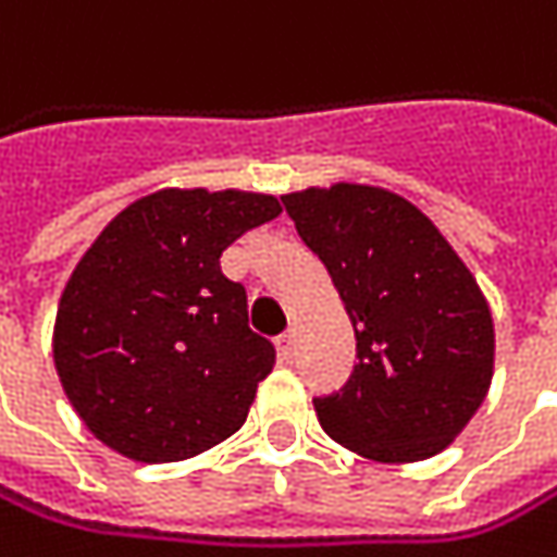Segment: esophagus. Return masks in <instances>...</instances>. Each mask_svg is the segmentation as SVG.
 Instances as JSON below:
<instances>
[{"label": "esophagus", "mask_w": 557, "mask_h": 557, "mask_svg": "<svg viewBox=\"0 0 557 557\" xmlns=\"http://www.w3.org/2000/svg\"><path fill=\"white\" fill-rule=\"evenodd\" d=\"M275 345H278V357H282L285 363H292L294 360V332L278 335V338H275Z\"/></svg>", "instance_id": "34e87169"}]
</instances>
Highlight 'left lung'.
I'll return each mask as SVG.
<instances>
[{
  "instance_id": "8db88e82",
  "label": "left lung",
  "mask_w": 557,
  "mask_h": 557,
  "mask_svg": "<svg viewBox=\"0 0 557 557\" xmlns=\"http://www.w3.org/2000/svg\"><path fill=\"white\" fill-rule=\"evenodd\" d=\"M282 203L357 335L348 385L313 401L322 430L379 463L445 451L492 385L495 329L473 272L423 209L385 187H304Z\"/></svg>"
}]
</instances>
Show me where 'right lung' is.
<instances>
[{"label": "right lung", "instance_id": "right-lung-1", "mask_svg": "<svg viewBox=\"0 0 557 557\" xmlns=\"http://www.w3.org/2000/svg\"><path fill=\"white\" fill-rule=\"evenodd\" d=\"M278 212L272 194L162 187L87 247L59 300L52 357L102 445L169 463L244 426L275 348L247 325V292L219 257Z\"/></svg>", "mask_w": 557, "mask_h": 557}]
</instances>
